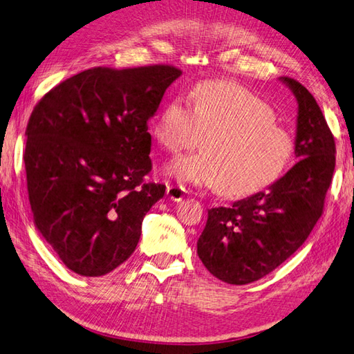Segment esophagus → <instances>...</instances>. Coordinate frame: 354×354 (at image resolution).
I'll use <instances>...</instances> for the list:
<instances>
[{
  "label": "esophagus",
  "mask_w": 354,
  "mask_h": 354,
  "mask_svg": "<svg viewBox=\"0 0 354 354\" xmlns=\"http://www.w3.org/2000/svg\"><path fill=\"white\" fill-rule=\"evenodd\" d=\"M167 196H169L170 201L180 202L184 199L185 190L183 187H178V185H167Z\"/></svg>",
  "instance_id": "obj_1"
}]
</instances>
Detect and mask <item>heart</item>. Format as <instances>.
I'll list each match as a JSON object with an SVG mask.
<instances>
[{"label":"heart","mask_w":354,"mask_h":354,"mask_svg":"<svg viewBox=\"0 0 354 354\" xmlns=\"http://www.w3.org/2000/svg\"><path fill=\"white\" fill-rule=\"evenodd\" d=\"M274 120L273 109L250 90L207 81L193 90L192 100L179 93L162 105L153 137L178 153L193 143L197 131L208 133L203 151L170 162L167 175L184 185L248 196L273 184L292 158V138Z\"/></svg>","instance_id":"1"}]
</instances>
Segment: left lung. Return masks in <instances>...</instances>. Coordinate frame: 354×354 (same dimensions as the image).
<instances>
[{
  "label": "left lung",
  "instance_id": "8db88e82",
  "mask_svg": "<svg viewBox=\"0 0 354 354\" xmlns=\"http://www.w3.org/2000/svg\"><path fill=\"white\" fill-rule=\"evenodd\" d=\"M297 101L294 155L286 174L231 207L208 209L197 254L212 276L232 285L258 281L306 241L322 217L335 170V140L315 97L281 77Z\"/></svg>",
  "mask_w": 354,
  "mask_h": 354
}]
</instances>
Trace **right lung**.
<instances>
[{
	"label": "right lung",
	"instance_id": "obj_1",
	"mask_svg": "<svg viewBox=\"0 0 354 354\" xmlns=\"http://www.w3.org/2000/svg\"><path fill=\"white\" fill-rule=\"evenodd\" d=\"M183 72L174 66L93 68L35 106L24 153L35 226L73 273L100 277L137 248L166 185L152 169L147 122Z\"/></svg>",
	"mask_w": 354,
	"mask_h": 354
}]
</instances>
